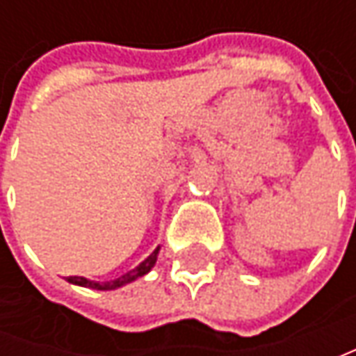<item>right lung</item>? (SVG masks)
<instances>
[{
	"mask_svg": "<svg viewBox=\"0 0 356 356\" xmlns=\"http://www.w3.org/2000/svg\"><path fill=\"white\" fill-rule=\"evenodd\" d=\"M158 252H160V248H156L154 252L150 253L140 266H136L134 269H130L129 273H124L122 277H118V280L115 281H104V283H99V281H89V280H85V277H75V275H71V277H67V280L71 281V283H75V285H83V287H90V289H101V291H106V289H117V287H122V285H127V283H130V281L138 280V277L146 275V273L152 269V266L156 264Z\"/></svg>",
	"mask_w": 356,
	"mask_h": 356,
	"instance_id": "obj_1",
	"label": "right lung"
}]
</instances>
